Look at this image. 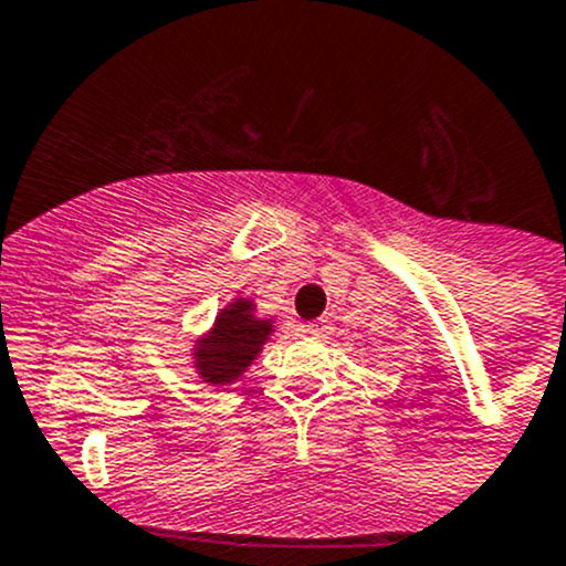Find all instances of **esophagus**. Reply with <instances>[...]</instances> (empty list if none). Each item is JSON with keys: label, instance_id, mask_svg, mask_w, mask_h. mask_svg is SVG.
Here are the masks:
<instances>
[{"label": "esophagus", "instance_id": "34e87169", "mask_svg": "<svg viewBox=\"0 0 566 566\" xmlns=\"http://www.w3.org/2000/svg\"><path fill=\"white\" fill-rule=\"evenodd\" d=\"M304 332H307V335H313V337H326L332 332V326L326 324L324 318H321V321H313V324H304Z\"/></svg>", "mask_w": 566, "mask_h": 566}]
</instances>
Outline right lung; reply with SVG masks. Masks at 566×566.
<instances>
[{
	"mask_svg": "<svg viewBox=\"0 0 566 566\" xmlns=\"http://www.w3.org/2000/svg\"><path fill=\"white\" fill-rule=\"evenodd\" d=\"M276 332V321L262 318L251 295H237L218 310L206 332L189 348L195 374L206 385H231L256 363L265 343Z\"/></svg>",
	"mask_w": 566,
	"mask_h": 566,
	"instance_id": "right-lung-1",
	"label": "right lung"
}]
</instances>
